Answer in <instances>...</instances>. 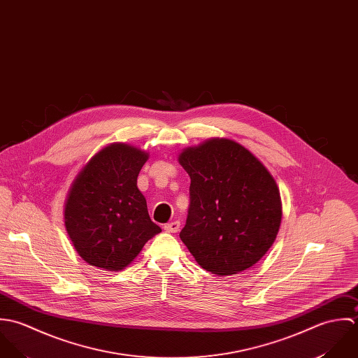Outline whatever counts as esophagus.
Wrapping results in <instances>:
<instances>
[{
  "instance_id": "esophagus-1",
  "label": "esophagus",
  "mask_w": 358,
  "mask_h": 358,
  "mask_svg": "<svg viewBox=\"0 0 358 358\" xmlns=\"http://www.w3.org/2000/svg\"><path fill=\"white\" fill-rule=\"evenodd\" d=\"M164 229L167 231V232H178L180 231V221H171V222H167L166 225H164Z\"/></svg>"
}]
</instances>
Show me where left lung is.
Masks as SVG:
<instances>
[{"label":"left lung","mask_w":358,"mask_h":358,"mask_svg":"<svg viewBox=\"0 0 358 358\" xmlns=\"http://www.w3.org/2000/svg\"><path fill=\"white\" fill-rule=\"evenodd\" d=\"M191 178L181 241L198 264L217 275L239 274L273 246L282 205L270 171L246 148L213 138L178 156Z\"/></svg>","instance_id":"1"}]
</instances>
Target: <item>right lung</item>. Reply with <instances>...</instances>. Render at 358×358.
Listing matches in <instances>:
<instances>
[{"label":"right lung","mask_w":358,"mask_h":358,"mask_svg":"<svg viewBox=\"0 0 358 358\" xmlns=\"http://www.w3.org/2000/svg\"><path fill=\"white\" fill-rule=\"evenodd\" d=\"M148 153L127 143L99 150L73 181L65 227L76 252L88 264L119 271L162 229L148 215L137 177Z\"/></svg>","instance_id":"1"}]
</instances>
